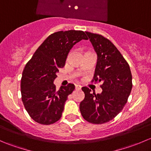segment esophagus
<instances>
[{
    "label": "esophagus",
    "instance_id": "obj_1",
    "mask_svg": "<svg viewBox=\"0 0 151 151\" xmlns=\"http://www.w3.org/2000/svg\"><path fill=\"white\" fill-rule=\"evenodd\" d=\"M82 86L80 85H75V88L76 90H80L81 89Z\"/></svg>",
    "mask_w": 151,
    "mask_h": 151
}]
</instances>
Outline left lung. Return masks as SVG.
<instances>
[{"label":"left lung","instance_id":"left-lung-1","mask_svg":"<svg viewBox=\"0 0 151 151\" xmlns=\"http://www.w3.org/2000/svg\"><path fill=\"white\" fill-rule=\"evenodd\" d=\"M97 55L93 76L101 82V93H91L83 87L85 99L80 104L83 118L89 123L102 124L113 119L124 107L132 88L130 67L116 47L104 36L85 32Z\"/></svg>","mask_w":151,"mask_h":151}]
</instances>
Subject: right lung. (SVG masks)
Segmentation results:
<instances>
[{"instance_id": "right-lung-1", "label": "right lung", "mask_w": 151, "mask_h": 151, "mask_svg": "<svg viewBox=\"0 0 151 151\" xmlns=\"http://www.w3.org/2000/svg\"><path fill=\"white\" fill-rule=\"evenodd\" d=\"M83 39L82 30L58 31L50 35L25 65L21 79L24 106L30 118L43 125L55 123L61 118L68 96L75 89L74 84L56 90L54 81L59 68L65 66L70 50Z\"/></svg>"}]
</instances>
